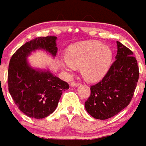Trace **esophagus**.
Here are the masks:
<instances>
[{
  "label": "esophagus",
  "instance_id": "1",
  "mask_svg": "<svg viewBox=\"0 0 146 146\" xmlns=\"http://www.w3.org/2000/svg\"><path fill=\"white\" fill-rule=\"evenodd\" d=\"M70 85L72 87H77V86L79 85V82H72L70 83Z\"/></svg>",
  "mask_w": 146,
  "mask_h": 146
}]
</instances>
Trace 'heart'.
<instances>
[{
    "mask_svg": "<svg viewBox=\"0 0 146 146\" xmlns=\"http://www.w3.org/2000/svg\"><path fill=\"white\" fill-rule=\"evenodd\" d=\"M65 67H82V73L89 81H98L106 75L112 62L110 47L98 40L71 46L66 52Z\"/></svg>",
    "mask_w": 146,
    "mask_h": 146,
    "instance_id": "heart-1",
    "label": "heart"
}]
</instances>
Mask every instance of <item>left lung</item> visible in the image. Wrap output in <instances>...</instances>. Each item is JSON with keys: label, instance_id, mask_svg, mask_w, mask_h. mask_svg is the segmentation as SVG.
<instances>
[{"label": "left lung", "instance_id": "8db88e82", "mask_svg": "<svg viewBox=\"0 0 146 146\" xmlns=\"http://www.w3.org/2000/svg\"><path fill=\"white\" fill-rule=\"evenodd\" d=\"M118 51L104 77L92 85L91 94L85 102V110L92 117L105 120L127 106L137 87L139 72L133 52L117 41Z\"/></svg>", "mask_w": 146, "mask_h": 146}]
</instances>
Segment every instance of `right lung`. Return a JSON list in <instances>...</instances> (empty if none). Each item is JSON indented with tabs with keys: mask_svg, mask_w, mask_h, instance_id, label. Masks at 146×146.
I'll use <instances>...</instances> for the list:
<instances>
[{
	"mask_svg": "<svg viewBox=\"0 0 146 146\" xmlns=\"http://www.w3.org/2000/svg\"><path fill=\"white\" fill-rule=\"evenodd\" d=\"M57 37L41 36L22 46L10 58L8 68V89L20 111L30 118H43L56 109L62 92L69 85L49 71L36 70L28 65L26 58L31 52L44 49L55 56Z\"/></svg>",
	"mask_w": 146,
	"mask_h": 146,
	"instance_id": "add662e5",
	"label": "right lung"
}]
</instances>
